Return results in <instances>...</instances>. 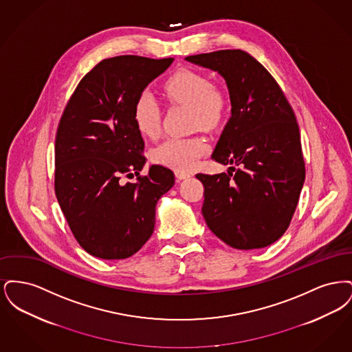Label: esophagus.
<instances>
[{
  "label": "esophagus",
  "instance_id": "1",
  "mask_svg": "<svg viewBox=\"0 0 352 352\" xmlns=\"http://www.w3.org/2000/svg\"><path fill=\"white\" fill-rule=\"evenodd\" d=\"M192 174L191 173H187V171H181V170H177L175 171V177L178 178V179H187V178H190Z\"/></svg>",
  "mask_w": 352,
  "mask_h": 352
}]
</instances>
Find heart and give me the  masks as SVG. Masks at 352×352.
<instances>
[{"label":"heart","mask_w":352,"mask_h":352,"mask_svg":"<svg viewBox=\"0 0 352 352\" xmlns=\"http://www.w3.org/2000/svg\"><path fill=\"white\" fill-rule=\"evenodd\" d=\"M168 100L192 108V122L201 129H214L226 118L227 94L199 71L182 68L164 84ZM162 112L160 102L149 91H142L133 105L135 129L148 138L161 133ZM208 146L201 137H171L153 151V160L164 166L187 171L207 153Z\"/></svg>","instance_id":"1"}]
</instances>
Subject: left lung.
<instances>
[{
  "instance_id": "left-lung-1",
  "label": "left lung",
  "mask_w": 352,
  "mask_h": 352,
  "mask_svg": "<svg viewBox=\"0 0 352 352\" xmlns=\"http://www.w3.org/2000/svg\"><path fill=\"white\" fill-rule=\"evenodd\" d=\"M226 79L232 116L212 158L228 173L197 174L204 187L208 228L236 250H260L278 240L297 208L305 181L294 111L276 79L250 52L219 50L186 56Z\"/></svg>"
}]
</instances>
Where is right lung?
Masks as SVG:
<instances>
[{"label": "right lung", "mask_w": 352, "mask_h": 352, "mask_svg": "<svg viewBox=\"0 0 352 352\" xmlns=\"http://www.w3.org/2000/svg\"><path fill=\"white\" fill-rule=\"evenodd\" d=\"M121 55L100 60L79 82L55 135V195L79 245L102 260L128 258L149 240L155 204L174 184V173L153 165L133 105L145 87L173 63ZM138 178L124 183V177Z\"/></svg>", "instance_id": "right-lung-1"}]
</instances>
